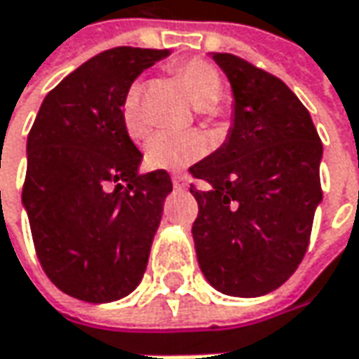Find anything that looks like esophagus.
I'll use <instances>...</instances> for the list:
<instances>
[{"mask_svg": "<svg viewBox=\"0 0 359 359\" xmlns=\"http://www.w3.org/2000/svg\"><path fill=\"white\" fill-rule=\"evenodd\" d=\"M173 188L175 190H188V177L186 175H173Z\"/></svg>", "mask_w": 359, "mask_h": 359, "instance_id": "34e87169", "label": "esophagus"}]
</instances>
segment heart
I'll use <instances>...</instances> for the list:
<instances>
[{
	"mask_svg": "<svg viewBox=\"0 0 359 359\" xmlns=\"http://www.w3.org/2000/svg\"><path fill=\"white\" fill-rule=\"evenodd\" d=\"M175 76L180 84L184 86L186 95L194 103L196 109L208 111L212 109L221 97H223V78L219 69L204 62V60H190L175 69ZM140 97H142V84L134 82L121 101V119L123 128L130 134V138L138 140L147 132V121L140 109ZM206 151V140L196 132H157L153 134L144 144V158L147 165L153 169H167L177 171L194 163Z\"/></svg>",
	"mask_w": 359,
	"mask_h": 359,
	"instance_id": "1",
	"label": "heart"
}]
</instances>
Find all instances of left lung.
<instances>
[{
    "label": "left lung",
    "mask_w": 359,
    "mask_h": 359,
    "mask_svg": "<svg viewBox=\"0 0 359 359\" xmlns=\"http://www.w3.org/2000/svg\"><path fill=\"white\" fill-rule=\"evenodd\" d=\"M210 57L231 84L233 113L225 142L190 167L208 184L190 188L192 238L217 292L258 297L281 287L306 254L323 202V142L283 80L231 53Z\"/></svg>",
    "instance_id": "8db88e82"
}]
</instances>
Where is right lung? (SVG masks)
Returning <instances> with one entry per match:
<instances>
[{"label": "right lung", "mask_w": 359, "mask_h": 359, "mask_svg": "<svg viewBox=\"0 0 359 359\" xmlns=\"http://www.w3.org/2000/svg\"><path fill=\"white\" fill-rule=\"evenodd\" d=\"M169 53H99L45 97L28 134L22 206L36 256L51 283L76 299H121L147 271L173 186L165 169L140 173L142 153L123 128L121 101Z\"/></svg>", "instance_id": "right-lung-1"}]
</instances>
